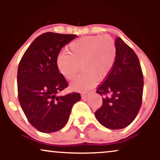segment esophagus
Masks as SVG:
<instances>
[{"mask_svg":"<svg viewBox=\"0 0 160 160\" xmlns=\"http://www.w3.org/2000/svg\"><path fill=\"white\" fill-rule=\"evenodd\" d=\"M89 93H83V94L81 95V98L82 99H85L86 97H87L88 95H89Z\"/></svg>","mask_w":160,"mask_h":160,"instance_id":"1","label":"esophagus"}]
</instances>
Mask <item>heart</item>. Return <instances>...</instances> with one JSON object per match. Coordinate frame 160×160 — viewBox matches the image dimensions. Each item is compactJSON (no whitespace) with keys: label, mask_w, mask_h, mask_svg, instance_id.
I'll return each instance as SVG.
<instances>
[{"label":"heart","mask_w":160,"mask_h":160,"mask_svg":"<svg viewBox=\"0 0 160 160\" xmlns=\"http://www.w3.org/2000/svg\"><path fill=\"white\" fill-rule=\"evenodd\" d=\"M117 50L113 40L108 36H88L75 40L69 44V52L64 50L57 58V68L62 76L72 80L71 88L78 92L88 91L97 80L108 77L113 68Z\"/></svg>","instance_id":"heart-1"}]
</instances>
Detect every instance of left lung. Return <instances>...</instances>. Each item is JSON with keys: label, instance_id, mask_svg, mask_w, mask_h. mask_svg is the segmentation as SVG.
<instances>
[{"label": "left lung", "instance_id": "obj_1", "mask_svg": "<svg viewBox=\"0 0 160 160\" xmlns=\"http://www.w3.org/2000/svg\"><path fill=\"white\" fill-rule=\"evenodd\" d=\"M113 68L96 92L104 95L95 112L97 120L109 129H121L132 122L142 102L144 78L137 55L120 38Z\"/></svg>", "mask_w": 160, "mask_h": 160}]
</instances>
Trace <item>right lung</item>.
<instances>
[{
  "label": "right lung",
  "mask_w": 160,
  "mask_h": 160,
  "mask_svg": "<svg viewBox=\"0 0 160 160\" xmlns=\"http://www.w3.org/2000/svg\"><path fill=\"white\" fill-rule=\"evenodd\" d=\"M75 34L47 32L36 38L24 53L17 72L18 97L28 120L38 131L51 133L67 123L78 92L58 96L68 87L57 68V58Z\"/></svg>",
  "instance_id": "add662e5"
}]
</instances>
